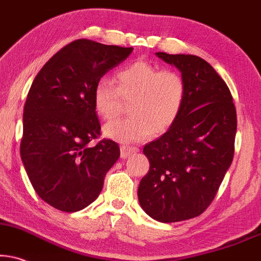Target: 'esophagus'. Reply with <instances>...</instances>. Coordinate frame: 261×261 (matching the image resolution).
I'll return each mask as SVG.
<instances>
[{
	"label": "esophagus",
	"mask_w": 261,
	"mask_h": 261,
	"mask_svg": "<svg viewBox=\"0 0 261 261\" xmlns=\"http://www.w3.org/2000/svg\"><path fill=\"white\" fill-rule=\"evenodd\" d=\"M138 148L137 147H130V146H120V156L125 159V158L130 156L131 154L137 153Z\"/></svg>",
	"instance_id": "1"
}]
</instances>
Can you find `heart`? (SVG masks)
Wrapping results in <instances>:
<instances>
[{
    "instance_id": "b5f03b06",
    "label": "heart",
    "mask_w": 261,
    "mask_h": 261,
    "mask_svg": "<svg viewBox=\"0 0 261 261\" xmlns=\"http://www.w3.org/2000/svg\"><path fill=\"white\" fill-rule=\"evenodd\" d=\"M130 101L127 118L105 125L103 135L119 142H141L163 134L174 124L186 100V83L178 72L160 70L144 60L131 62L115 74V83L101 78L94 89V106L102 119L111 120Z\"/></svg>"
}]
</instances>
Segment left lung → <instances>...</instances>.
<instances>
[{"mask_svg": "<svg viewBox=\"0 0 261 261\" xmlns=\"http://www.w3.org/2000/svg\"><path fill=\"white\" fill-rule=\"evenodd\" d=\"M156 55L182 72L186 100L172 126L143 148L150 166L138 200L153 219L176 223L200 216L216 196L233 159L236 108L226 83L203 59Z\"/></svg>", "mask_w": 261, "mask_h": 261, "instance_id": "1", "label": "left lung"}]
</instances>
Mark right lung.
Returning a JSON list of instances; mask_svg holds the SVG:
<instances>
[{
	"label": "right lung",
	"instance_id": "right-lung-1",
	"mask_svg": "<svg viewBox=\"0 0 261 261\" xmlns=\"http://www.w3.org/2000/svg\"><path fill=\"white\" fill-rule=\"evenodd\" d=\"M134 48L77 39L61 48L32 82L24 106L20 155L43 201L62 212L94 202L105 176L119 159L112 140L100 136L94 89Z\"/></svg>",
	"mask_w": 261,
	"mask_h": 261
}]
</instances>
